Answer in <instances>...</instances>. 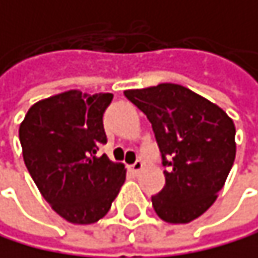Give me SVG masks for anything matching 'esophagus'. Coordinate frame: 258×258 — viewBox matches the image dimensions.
Here are the masks:
<instances>
[{
    "label": "esophagus",
    "instance_id": "esophagus-1",
    "mask_svg": "<svg viewBox=\"0 0 258 258\" xmlns=\"http://www.w3.org/2000/svg\"><path fill=\"white\" fill-rule=\"evenodd\" d=\"M142 168H143V162L142 161H136L132 165H131V170H132V173H140L142 172Z\"/></svg>",
    "mask_w": 258,
    "mask_h": 258
}]
</instances>
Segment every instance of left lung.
<instances>
[{"mask_svg": "<svg viewBox=\"0 0 258 258\" xmlns=\"http://www.w3.org/2000/svg\"><path fill=\"white\" fill-rule=\"evenodd\" d=\"M124 96L150 119L167 168L164 189L151 197L165 222L187 224L207 211L233 165L235 124L221 107L175 83Z\"/></svg>", "mask_w": 258, "mask_h": 258, "instance_id": "obj_1", "label": "left lung"}]
</instances>
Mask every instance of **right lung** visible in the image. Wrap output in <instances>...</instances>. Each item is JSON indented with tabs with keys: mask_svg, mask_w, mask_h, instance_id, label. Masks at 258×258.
Masks as SVG:
<instances>
[{
	"mask_svg": "<svg viewBox=\"0 0 258 258\" xmlns=\"http://www.w3.org/2000/svg\"><path fill=\"white\" fill-rule=\"evenodd\" d=\"M113 94L71 90L36 102L19 129L23 161L42 197L72 224H94L108 213L126 168L99 146L107 143L102 116Z\"/></svg>",
	"mask_w": 258,
	"mask_h": 258,
	"instance_id": "add662e5",
	"label": "right lung"
}]
</instances>
